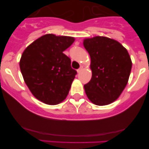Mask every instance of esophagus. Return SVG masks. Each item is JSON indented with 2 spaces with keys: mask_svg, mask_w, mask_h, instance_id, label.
<instances>
[{
  "mask_svg": "<svg viewBox=\"0 0 149 149\" xmlns=\"http://www.w3.org/2000/svg\"><path fill=\"white\" fill-rule=\"evenodd\" d=\"M82 68H83V66H81L80 68H79L78 70H77V72H80L81 71V70H82Z\"/></svg>",
  "mask_w": 149,
  "mask_h": 149,
  "instance_id": "obj_1",
  "label": "esophagus"
}]
</instances>
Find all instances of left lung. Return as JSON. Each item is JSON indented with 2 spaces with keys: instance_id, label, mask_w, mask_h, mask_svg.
I'll use <instances>...</instances> for the list:
<instances>
[{
  "instance_id": "8db88e82",
  "label": "left lung",
  "mask_w": 149,
  "mask_h": 149,
  "mask_svg": "<svg viewBox=\"0 0 149 149\" xmlns=\"http://www.w3.org/2000/svg\"><path fill=\"white\" fill-rule=\"evenodd\" d=\"M91 58L92 77L84 85L87 96L98 106L116 100L125 89L132 63L127 51L117 40L95 36L83 41Z\"/></svg>"
}]
</instances>
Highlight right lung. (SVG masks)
Instances as JSON below:
<instances>
[{"instance_id":"obj_1","label":"right lung","mask_w":149,"mask_h":149,"mask_svg":"<svg viewBox=\"0 0 149 149\" xmlns=\"http://www.w3.org/2000/svg\"><path fill=\"white\" fill-rule=\"evenodd\" d=\"M74 41L70 36L47 34L24 50L19 67L24 81L34 96L56 105L66 98L77 71L63 52Z\"/></svg>"}]
</instances>
